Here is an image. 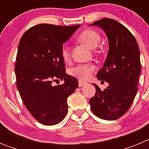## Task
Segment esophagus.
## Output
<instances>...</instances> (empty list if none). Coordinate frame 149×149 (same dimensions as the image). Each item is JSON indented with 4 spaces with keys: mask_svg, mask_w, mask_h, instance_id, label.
<instances>
[{
    "mask_svg": "<svg viewBox=\"0 0 149 149\" xmlns=\"http://www.w3.org/2000/svg\"><path fill=\"white\" fill-rule=\"evenodd\" d=\"M87 83L86 81H81V80H78V84H79V86H83L84 85H86Z\"/></svg>",
    "mask_w": 149,
    "mask_h": 149,
    "instance_id": "esophagus-1",
    "label": "esophagus"
}]
</instances>
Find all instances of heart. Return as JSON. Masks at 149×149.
<instances>
[{
  "instance_id": "obj_1",
  "label": "heart",
  "mask_w": 149,
  "mask_h": 149,
  "mask_svg": "<svg viewBox=\"0 0 149 149\" xmlns=\"http://www.w3.org/2000/svg\"><path fill=\"white\" fill-rule=\"evenodd\" d=\"M77 39L80 42L84 43L90 48H95L98 46L101 36L97 31L91 29L83 30L77 36ZM62 58L68 62L71 59V48L68 45L65 44L61 48ZM95 70V66L91 64H81L74 67L71 69L70 73L72 75L75 76L81 79H86L90 76L91 73Z\"/></svg>"
}]
</instances>
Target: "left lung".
<instances>
[{
	"label": "left lung",
	"instance_id": "obj_1",
	"mask_svg": "<svg viewBox=\"0 0 149 149\" xmlns=\"http://www.w3.org/2000/svg\"><path fill=\"white\" fill-rule=\"evenodd\" d=\"M90 26L101 27L109 42L107 56L97 73L98 80L109 86L101 90L93 84L96 93L89 100L91 110L100 119L116 120L129 110L137 93L141 72L139 46L133 34L113 19L102 18Z\"/></svg>",
	"mask_w": 149,
	"mask_h": 149
}]
</instances>
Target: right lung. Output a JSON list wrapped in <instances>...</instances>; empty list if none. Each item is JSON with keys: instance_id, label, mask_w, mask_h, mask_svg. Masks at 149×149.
<instances>
[{"instance_id": "1", "label": "right lung", "mask_w": 149, "mask_h": 149, "mask_svg": "<svg viewBox=\"0 0 149 149\" xmlns=\"http://www.w3.org/2000/svg\"><path fill=\"white\" fill-rule=\"evenodd\" d=\"M80 26L40 24L27 30L18 44L17 88L26 108L44 125L63 120L68 112L67 98L78 87L77 79L65 72L61 48ZM63 79L64 84L53 86L52 82Z\"/></svg>"}]
</instances>
